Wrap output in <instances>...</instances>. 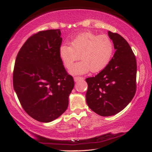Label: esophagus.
I'll use <instances>...</instances> for the list:
<instances>
[{"label": "esophagus", "mask_w": 152, "mask_h": 152, "mask_svg": "<svg viewBox=\"0 0 152 152\" xmlns=\"http://www.w3.org/2000/svg\"><path fill=\"white\" fill-rule=\"evenodd\" d=\"M74 79L75 82H78L79 80H84V78L83 77H80V76H76L74 77Z\"/></svg>", "instance_id": "1"}]
</instances>
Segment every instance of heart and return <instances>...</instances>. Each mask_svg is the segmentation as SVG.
Wrapping results in <instances>:
<instances>
[{
    "instance_id": "heart-1",
    "label": "heart",
    "mask_w": 152,
    "mask_h": 152,
    "mask_svg": "<svg viewBox=\"0 0 152 152\" xmlns=\"http://www.w3.org/2000/svg\"><path fill=\"white\" fill-rule=\"evenodd\" d=\"M114 53V44L106 35H98L86 32L71 41L70 46L62 45L59 48V57L66 68H70L78 60H82L70 70L71 74H83L91 70L100 72L106 68Z\"/></svg>"
}]
</instances>
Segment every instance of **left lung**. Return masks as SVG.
<instances>
[{
  "mask_svg": "<svg viewBox=\"0 0 152 152\" xmlns=\"http://www.w3.org/2000/svg\"><path fill=\"white\" fill-rule=\"evenodd\" d=\"M115 52L108 65L94 77L86 79L88 107L102 116L122 111L136 91V59L128 42L117 33L108 31Z\"/></svg>",
  "mask_w": 152,
  "mask_h": 152,
  "instance_id": "8db88e82",
  "label": "left lung"
}]
</instances>
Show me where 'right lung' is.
<instances>
[{
	"label": "right lung",
	"mask_w": 152,
	"mask_h": 152,
	"mask_svg": "<svg viewBox=\"0 0 152 152\" xmlns=\"http://www.w3.org/2000/svg\"><path fill=\"white\" fill-rule=\"evenodd\" d=\"M60 29L38 32L19 50L13 72V86L22 107L30 117L50 122L68 106L74 86L59 57Z\"/></svg>",
	"instance_id": "right-lung-1"
}]
</instances>
